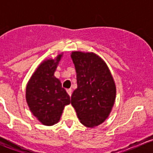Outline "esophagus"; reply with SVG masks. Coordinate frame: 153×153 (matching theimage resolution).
Returning a JSON list of instances; mask_svg holds the SVG:
<instances>
[{"mask_svg": "<svg viewBox=\"0 0 153 153\" xmlns=\"http://www.w3.org/2000/svg\"><path fill=\"white\" fill-rule=\"evenodd\" d=\"M67 92L68 95H69V96H71V95H72V89H67Z\"/></svg>", "mask_w": 153, "mask_h": 153, "instance_id": "34e87169", "label": "esophagus"}]
</instances>
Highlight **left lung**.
Wrapping results in <instances>:
<instances>
[{
	"label": "left lung",
	"instance_id": "1",
	"mask_svg": "<svg viewBox=\"0 0 153 153\" xmlns=\"http://www.w3.org/2000/svg\"><path fill=\"white\" fill-rule=\"evenodd\" d=\"M78 87L71 104L81 124L94 127L109 116L116 95L115 82L106 63L92 52H72Z\"/></svg>",
	"mask_w": 153,
	"mask_h": 153
}]
</instances>
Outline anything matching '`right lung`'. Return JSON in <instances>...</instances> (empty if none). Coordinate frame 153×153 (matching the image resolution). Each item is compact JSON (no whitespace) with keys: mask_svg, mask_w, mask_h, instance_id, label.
Returning a JSON list of instances; mask_svg holds the SVG:
<instances>
[{"mask_svg":"<svg viewBox=\"0 0 153 153\" xmlns=\"http://www.w3.org/2000/svg\"><path fill=\"white\" fill-rule=\"evenodd\" d=\"M62 55L55 60L44 61L31 77L27 86L26 98L34 115L47 126L56 124L70 98L54 72Z\"/></svg>","mask_w":153,"mask_h":153,"instance_id":"obj_1","label":"right lung"}]
</instances>
